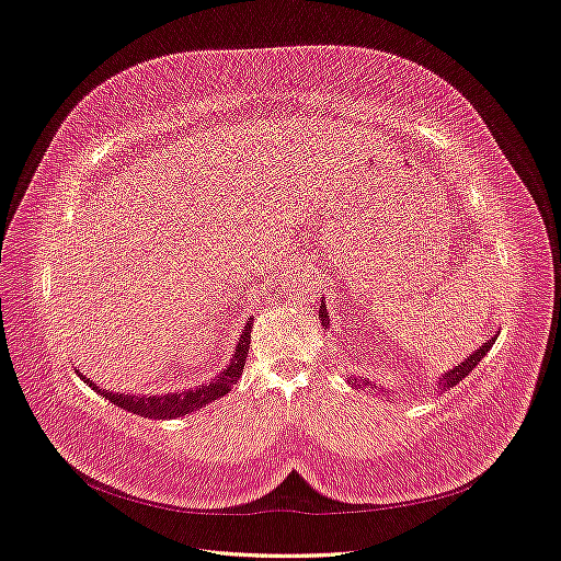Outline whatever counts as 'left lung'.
I'll list each match as a JSON object with an SVG mask.
<instances>
[{
	"instance_id": "1",
	"label": "left lung",
	"mask_w": 561,
	"mask_h": 561,
	"mask_svg": "<svg viewBox=\"0 0 561 561\" xmlns=\"http://www.w3.org/2000/svg\"><path fill=\"white\" fill-rule=\"evenodd\" d=\"M318 320H320V325L322 328H330V316H328V305L320 300V311H318ZM495 339H497V334H493L482 347H478L473 355L470 357H466L461 364H457L455 368H450V370H446L444 375L438 377V381H436V389H440V391H450L455 385H459V381L473 370L482 359H484V355L486 352L493 347V343H495ZM352 387L355 389H362V391H370L375 385H370V381L364 377V379H357V377H345Z\"/></svg>"
}]
</instances>
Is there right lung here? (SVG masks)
<instances>
[{"mask_svg": "<svg viewBox=\"0 0 561 561\" xmlns=\"http://www.w3.org/2000/svg\"><path fill=\"white\" fill-rule=\"evenodd\" d=\"M250 332H252V318H248L245 328L239 336V343H236V352L231 355L229 364L202 387L195 389H182V391H168V393H121V391H106L98 387L91 377H85L83 373L77 370V375L83 379V385L98 391L102 398L113 402L115 407H121L125 411H131L136 416L142 419H152V421H170V419H182L186 414H193V411L206 407L209 402L227 396L231 387L239 381L243 375V366L248 359V350H250Z\"/></svg>", "mask_w": 561, "mask_h": 561, "instance_id": "right-lung-1", "label": "right lung"}]
</instances>
